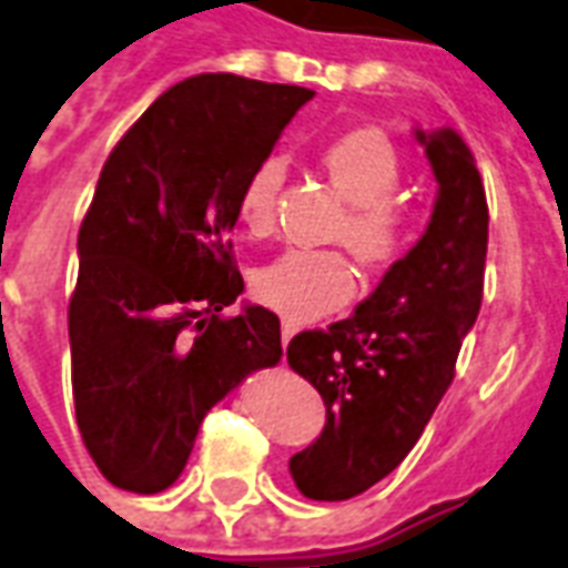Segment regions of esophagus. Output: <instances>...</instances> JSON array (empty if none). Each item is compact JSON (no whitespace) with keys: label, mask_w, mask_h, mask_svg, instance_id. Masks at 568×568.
<instances>
[{"label":"esophagus","mask_w":568,"mask_h":568,"mask_svg":"<svg viewBox=\"0 0 568 568\" xmlns=\"http://www.w3.org/2000/svg\"><path fill=\"white\" fill-rule=\"evenodd\" d=\"M280 331H283V345H288V342H292L294 333L301 331V324L292 322V318H283V327H280Z\"/></svg>","instance_id":"esophagus-1"}]
</instances>
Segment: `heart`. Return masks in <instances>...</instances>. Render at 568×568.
Listing matches in <instances>:
<instances>
[{"label":"heart","mask_w":568,"mask_h":568,"mask_svg":"<svg viewBox=\"0 0 568 568\" xmlns=\"http://www.w3.org/2000/svg\"><path fill=\"white\" fill-rule=\"evenodd\" d=\"M324 172L345 202L339 237L348 253L366 267H387L405 255L414 237V211L396 193L402 184V158L378 128L342 133L324 149ZM285 181V160L267 154L246 175L237 216L250 235L274 229L276 202ZM255 297L288 318H315L339 310L354 294V274L345 255L331 250H288L255 274Z\"/></svg>","instance_id":"obj_1"}]
</instances>
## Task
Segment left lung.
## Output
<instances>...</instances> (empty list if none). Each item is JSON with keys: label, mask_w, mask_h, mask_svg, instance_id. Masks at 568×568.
Wrapping results in <instances>:
<instances>
[{"label": "left lung", "mask_w": 568, "mask_h": 568, "mask_svg": "<svg viewBox=\"0 0 568 568\" xmlns=\"http://www.w3.org/2000/svg\"><path fill=\"white\" fill-rule=\"evenodd\" d=\"M417 140L438 179L426 235L389 267L352 318L288 342V366L322 393V435L288 462L310 500H348L405 462L456 378L483 303L488 205L456 130Z\"/></svg>", "instance_id": "obj_1"}]
</instances>
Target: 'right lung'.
I'll return each mask as SVG.
<instances>
[{
	"mask_svg": "<svg viewBox=\"0 0 568 568\" xmlns=\"http://www.w3.org/2000/svg\"><path fill=\"white\" fill-rule=\"evenodd\" d=\"M310 98L199 73L160 94L103 163L68 333L77 426L115 488L172 486L207 410L283 357L271 310L220 313L244 292L229 237L241 187Z\"/></svg>",
	"mask_w": 568,
	"mask_h": 568,
	"instance_id": "right-lung-1",
	"label": "right lung"
}]
</instances>
